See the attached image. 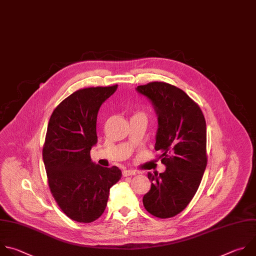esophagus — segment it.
Instances as JSON below:
<instances>
[{"label": "esophagus", "mask_w": 256, "mask_h": 256, "mask_svg": "<svg viewBox=\"0 0 256 256\" xmlns=\"http://www.w3.org/2000/svg\"><path fill=\"white\" fill-rule=\"evenodd\" d=\"M136 172H135V170H123L122 172V174H123V176H134Z\"/></svg>", "instance_id": "esophagus-1"}]
</instances>
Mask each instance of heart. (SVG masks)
Listing matches in <instances>:
<instances>
[{
  "instance_id": "obj_1",
  "label": "heart",
  "mask_w": 256,
  "mask_h": 256,
  "mask_svg": "<svg viewBox=\"0 0 256 256\" xmlns=\"http://www.w3.org/2000/svg\"><path fill=\"white\" fill-rule=\"evenodd\" d=\"M141 115H143V114H141Z\"/></svg>"
}]
</instances>
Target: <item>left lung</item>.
Returning <instances> with one entry per match:
<instances>
[{"label":"left lung","instance_id":"8db88e82","mask_svg":"<svg viewBox=\"0 0 256 256\" xmlns=\"http://www.w3.org/2000/svg\"><path fill=\"white\" fill-rule=\"evenodd\" d=\"M147 96L158 116L156 150L166 166L162 174L148 172L150 190L143 196L148 213L158 218L174 217L196 194L205 172L207 156L206 120L198 105L182 90L164 82L136 88Z\"/></svg>","mask_w":256,"mask_h":256}]
</instances>
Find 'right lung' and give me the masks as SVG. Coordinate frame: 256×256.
<instances>
[{
	"label": "right lung",
	"instance_id": "1",
	"mask_svg": "<svg viewBox=\"0 0 256 256\" xmlns=\"http://www.w3.org/2000/svg\"><path fill=\"white\" fill-rule=\"evenodd\" d=\"M117 84L76 90L54 109L48 122L42 156L48 186L60 210L72 220L90 223L104 213L110 188L121 178L117 166L90 160L96 143V116Z\"/></svg>",
	"mask_w": 256,
	"mask_h": 256
}]
</instances>
